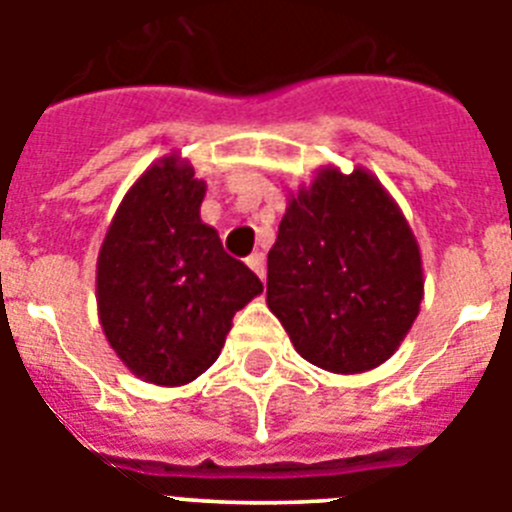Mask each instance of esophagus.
Instances as JSON below:
<instances>
[{"label": "esophagus", "mask_w": 512, "mask_h": 512, "mask_svg": "<svg viewBox=\"0 0 512 512\" xmlns=\"http://www.w3.org/2000/svg\"><path fill=\"white\" fill-rule=\"evenodd\" d=\"M246 264L251 266V269L256 271V274H259L261 282H264V279H266V259H264V253H251V256H248V259H246Z\"/></svg>", "instance_id": "1"}]
</instances>
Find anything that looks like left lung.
Segmentation results:
<instances>
[{
	"instance_id": "left-lung-1",
	"label": "left lung",
	"mask_w": 512,
	"mask_h": 512,
	"mask_svg": "<svg viewBox=\"0 0 512 512\" xmlns=\"http://www.w3.org/2000/svg\"><path fill=\"white\" fill-rule=\"evenodd\" d=\"M423 261L408 220L364 166H323L289 194L266 305L297 354L333 374L377 369L413 328Z\"/></svg>"
}]
</instances>
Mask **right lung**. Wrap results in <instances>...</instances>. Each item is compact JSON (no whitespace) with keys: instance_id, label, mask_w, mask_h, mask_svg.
<instances>
[{"instance_id":"obj_1","label":"right lung","mask_w":512,"mask_h":512,"mask_svg":"<svg viewBox=\"0 0 512 512\" xmlns=\"http://www.w3.org/2000/svg\"><path fill=\"white\" fill-rule=\"evenodd\" d=\"M205 189L187 158H158L122 197L97 256L104 336L135 377L158 387L207 372L235 312L264 292L202 223Z\"/></svg>"}]
</instances>
